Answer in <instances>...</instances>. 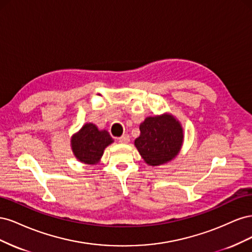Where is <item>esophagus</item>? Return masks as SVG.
<instances>
[{"label": "esophagus", "instance_id": "34e87169", "mask_svg": "<svg viewBox=\"0 0 252 252\" xmlns=\"http://www.w3.org/2000/svg\"><path fill=\"white\" fill-rule=\"evenodd\" d=\"M118 140L122 144H127V143H129V141H130V138H129L128 134H123L122 136H120Z\"/></svg>", "mask_w": 252, "mask_h": 252}]
</instances>
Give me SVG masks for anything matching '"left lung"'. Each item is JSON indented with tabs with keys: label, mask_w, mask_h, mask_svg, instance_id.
I'll list each match as a JSON object with an SVG mask.
<instances>
[{
	"label": "left lung",
	"mask_w": 252,
	"mask_h": 252,
	"mask_svg": "<svg viewBox=\"0 0 252 252\" xmlns=\"http://www.w3.org/2000/svg\"><path fill=\"white\" fill-rule=\"evenodd\" d=\"M140 131L134 146L147 165L166 164L180 154L184 130L181 122L171 113L147 117L140 125Z\"/></svg>",
	"instance_id": "obj_1"
}]
</instances>
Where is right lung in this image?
<instances>
[{
	"mask_svg": "<svg viewBox=\"0 0 252 252\" xmlns=\"http://www.w3.org/2000/svg\"><path fill=\"white\" fill-rule=\"evenodd\" d=\"M112 143L113 139L107 130H101L94 123H86L71 136L70 146L78 161L95 165L101 161L105 148Z\"/></svg>",
	"mask_w": 252,
	"mask_h": 252,
	"instance_id": "obj_1",
	"label": "right lung"
}]
</instances>
